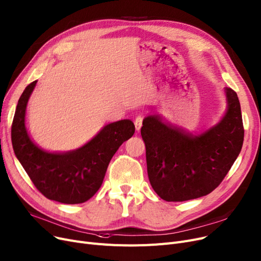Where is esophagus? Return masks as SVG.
<instances>
[{"label": "esophagus", "instance_id": "esophagus-1", "mask_svg": "<svg viewBox=\"0 0 261 261\" xmlns=\"http://www.w3.org/2000/svg\"><path fill=\"white\" fill-rule=\"evenodd\" d=\"M142 121H143V117L142 116H137L135 119V127H136V130H140L141 126H142Z\"/></svg>", "mask_w": 261, "mask_h": 261}]
</instances>
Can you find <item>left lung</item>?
Returning <instances> with one entry per match:
<instances>
[{
    "mask_svg": "<svg viewBox=\"0 0 261 261\" xmlns=\"http://www.w3.org/2000/svg\"><path fill=\"white\" fill-rule=\"evenodd\" d=\"M225 94L224 117L202 134L168 125L156 115L143 120L147 175L163 200L184 202L209 194L240 154L244 128L239 98L230 88H225Z\"/></svg>",
    "mask_w": 261,
    "mask_h": 261,
    "instance_id": "obj_1",
    "label": "left lung"
}]
</instances>
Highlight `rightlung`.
<instances>
[{"mask_svg": "<svg viewBox=\"0 0 261 261\" xmlns=\"http://www.w3.org/2000/svg\"><path fill=\"white\" fill-rule=\"evenodd\" d=\"M37 81L20 96L11 125V142L35 187L48 200L64 204L88 201L102 186L107 167L121 144L135 133L130 120L107 124L89 142L66 153L46 152L30 138L25 126L29 98Z\"/></svg>", "mask_w": 261, "mask_h": 261, "instance_id": "add662e5", "label": "right lung"}]
</instances>
